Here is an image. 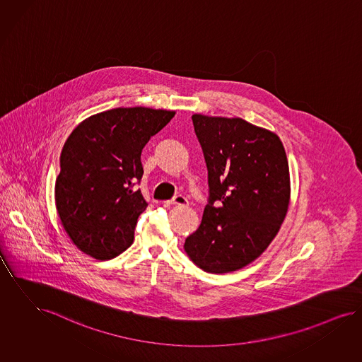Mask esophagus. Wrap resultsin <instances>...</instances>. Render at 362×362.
Masks as SVG:
<instances>
[{"instance_id": "1", "label": "esophagus", "mask_w": 362, "mask_h": 362, "mask_svg": "<svg viewBox=\"0 0 362 362\" xmlns=\"http://www.w3.org/2000/svg\"><path fill=\"white\" fill-rule=\"evenodd\" d=\"M165 205H182L185 206L187 205V199L182 194H177L170 201H165Z\"/></svg>"}]
</instances>
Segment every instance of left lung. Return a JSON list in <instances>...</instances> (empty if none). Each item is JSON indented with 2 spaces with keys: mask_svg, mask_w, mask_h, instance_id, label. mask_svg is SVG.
<instances>
[{
  "mask_svg": "<svg viewBox=\"0 0 362 362\" xmlns=\"http://www.w3.org/2000/svg\"><path fill=\"white\" fill-rule=\"evenodd\" d=\"M192 121L209 202L184 248L201 269L232 272L263 254L281 229L290 204L287 156L278 135L241 118L194 114Z\"/></svg>",
  "mask_w": 362,
  "mask_h": 362,
  "instance_id": "obj_1",
  "label": "left lung"
}]
</instances>
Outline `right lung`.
<instances>
[{
    "label": "right lung",
    "mask_w": 362,
    "mask_h": 362,
    "mask_svg": "<svg viewBox=\"0 0 362 362\" xmlns=\"http://www.w3.org/2000/svg\"><path fill=\"white\" fill-rule=\"evenodd\" d=\"M148 107L107 110L79 123L60 154L56 209L69 239L98 260L126 251L148 202L134 190L142 148L175 117Z\"/></svg>",
    "instance_id": "1"
}]
</instances>
